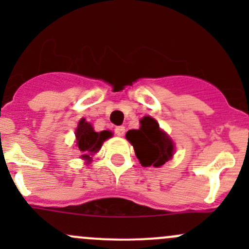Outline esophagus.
Wrapping results in <instances>:
<instances>
[{
	"label": "esophagus",
	"instance_id": "obj_1",
	"mask_svg": "<svg viewBox=\"0 0 249 249\" xmlns=\"http://www.w3.org/2000/svg\"><path fill=\"white\" fill-rule=\"evenodd\" d=\"M114 132H115V135H117V136H124L125 135V126H117L114 129Z\"/></svg>",
	"mask_w": 249,
	"mask_h": 249
}]
</instances>
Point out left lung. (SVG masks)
Masks as SVG:
<instances>
[{
    "mask_svg": "<svg viewBox=\"0 0 249 249\" xmlns=\"http://www.w3.org/2000/svg\"><path fill=\"white\" fill-rule=\"evenodd\" d=\"M140 129L129 130L126 140L134 145L135 154L142 166L160 167L172 159L175 144L169 135L159 127L155 119L145 115L140 120Z\"/></svg>",
    "mask_w": 249,
    "mask_h": 249,
    "instance_id": "8db88e82",
    "label": "left lung"
}]
</instances>
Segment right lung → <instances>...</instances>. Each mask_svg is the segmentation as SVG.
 Listing matches in <instances>:
<instances>
[{
    "instance_id": "1",
    "label": "right lung",
    "mask_w": 249,
    "mask_h": 249,
    "mask_svg": "<svg viewBox=\"0 0 249 249\" xmlns=\"http://www.w3.org/2000/svg\"><path fill=\"white\" fill-rule=\"evenodd\" d=\"M76 147L80 153V158L91 161V157L100 150L102 143L112 136V132L108 130H104L101 132H96L90 123L85 122L84 118L79 120L76 129Z\"/></svg>"
}]
</instances>
